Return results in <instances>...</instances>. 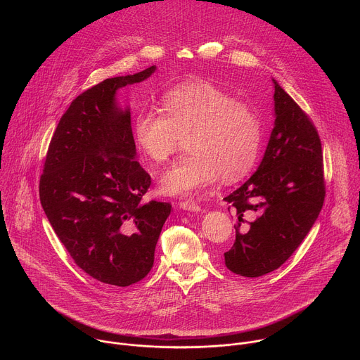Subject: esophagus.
<instances>
[{"label":"esophagus","mask_w":360,"mask_h":360,"mask_svg":"<svg viewBox=\"0 0 360 360\" xmlns=\"http://www.w3.org/2000/svg\"><path fill=\"white\" fill-rule=\"evenodd\" d=\"M179 208L184 211H189V212H199L200 207L198 203L192 202V200H182L179 202Z\"/></svg>","instance_id":"obj_1"}]
</instances>
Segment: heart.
Here are the masks:
<instances>
[{"label": "heart", "instance_id": "b5f03b06", "mask_svg": "<svg viewBox=\"0 0 360 360\" xmlns=\"http://www.w3.org/2000/svg\"><path fill=\"white\" fill-rule=\"evenodd\" d=\"M161 108L136 114L132 134L136 149L153 165L167 162L181 138H188L189 155L161 178L164 193L191 196L221 176L235 182L253 169L262 142L261 121L228 91L208 81H186L162 96Z\"/></svg>", "mask_w": 360, "mask_h": 360}]
</instances>
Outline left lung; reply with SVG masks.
I'll list each match as a JSON object with an SVG mask.
<instances>
[{"label":"left lung","mask_w":360,"mask_h":360,"mask_svg":"<svg viewBox=\"0 0 360 360\" xmlns=\"http://www.w3.org/2000/svg\"><path fill=\"white\" fill-rule=\"evenodd\" d=\"M272 81L275 122L264 158L243 185L224 198L236 217V239L225 252V265L246 278L266 275L285 264L309 233L325 199L318 131ZM242 223L250 225L243 233L238 231Z\"/></svg>","instance_id":"left-lung-1"}]
</instances>
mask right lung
<instances>
[{"label":"right lung","mask_w":360,"mask_h":360,"mask_svg":"<svg viewBox=\"0 0 360 360\" xmlns=\"http://www.w3.org/2000/svg\"><path fill=\"white\" fill-rule=\"evenodd\" d=\"M155 71L108 78L78 95L51 139L39 181L42 210L74 262L114 286L149 274L172 208L142 202L150 176L136 161L131 110L117 98Z\"/></svg>","instance_id":"right-lung-1"}]
</instances>
